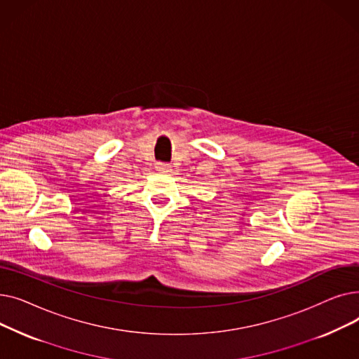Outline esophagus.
Masks as SVG:
<instances>
[{
	"mask_svg": "<svg viewBox=\"0 0 359 359\" xmlns=\"http://www.w3.org/2000/svg\"><path fill=\"white\" fill-rule=\"evenodd\" d=\"M156 170H157V172H160V173H168L172 168H170V165L165 164V163H157Z\"/></svg>",
	"mask_w": 359,
	"mask_h": 359,
	"instance_id": "esophagus-1",
	"label": "esophagus"
}]
</instances>
